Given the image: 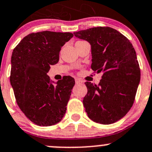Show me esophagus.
Instances as JSON below:
<instances>
[{
  "mask_svg": "<svg viewBox=\"0 0 152 152\" xmlns=\"http://www.w3.org/2000/svg\"><path fill=\"white\" fill-rule=\"evenodd\" d=\"M75 81H76V84H80V83H82V79H79V78H76V79H75Z\"/></svg>",
  "mask_w": 152,
  "mask_h": 152,
  "instance_id": "34e87169",
  "label": "esophagus"
}]
</instances>
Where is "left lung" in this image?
<instances>
[{
	"mask_svg": "<svg viewBox=\"0 0 152 152\" xmlns=\"http://www.w3.org/2000/svg\"><path fill=\"white\" fill-rule=\"evenodd\" d=\"M73 34L90 44L92 70L103 73L99 85L85 82L86 113L96 123H115L132 107L140 83V70L134 48L125 36L110 27H94Z\"/></svg>",
	"mask_w": 152,
	"mask_h": 152,
	"instance_id": "1",
	"label": "left lung"
}]
</instances>
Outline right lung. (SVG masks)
I'll return each mask as SVG.
<instances>
[{"label": "right lung", "instance_id": "1", "mask_svg": "<svg viewBox=\"0 0 152 152\" xmlns=\"http://www.w3.org/2000/svg\"><path fill=\"white\" fill-rule=\"evenodd\" d=\"M73 37L49 31L29 34L14 48L10 82L21 111L34 124L52 126L64 117L75 80L65 76L56 85L47 73L59 62V51Z\"/></svg>", "mask_w": 152, "mask_h": 152}]
</instances>
